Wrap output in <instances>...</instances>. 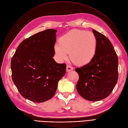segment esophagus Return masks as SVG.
Wrapping results in <instances>:
<instances>
[{"label": "esophagus", "mask_w": 128, "mask_h": 128, "mask_svg": "<svg viewBox=\"0 0 128 128\" xmlns=\"http://www.w3.org/2000/svg\"><path fill=\"white\" fill-rule=\"evenodd\" d=\"M73 69H74V68L72 66H70V65H68L66 66V71H67V72H70V71H72Z\"/></svg>", "instance_id": "34e87169"}]
</instances>
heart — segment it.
Masks as SVG:
<instances>
[{"mask_svg":"<svg viewBox=\"0 0 128 128\" xmlns=\"http://www.w3.org/2000/svg\"><path fill=\"white\" fill-rule=\"evenodd\" d=\"M58 44L54 46V50L59 61L66 60L69 53L74 64L86 65L96 56L98 42L93 32L73 29L59 38Z\"/></svg>","mask_w":128,"mask_h":128,"instance_id":"obj_1","label":"heart"}]
</instances>
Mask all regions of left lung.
I'll return each instance as SVG.
<instances>
[{
    "label": "left lung",
    "mask_w": 128,
    "mask_h": 128,
    "mask_svg": "<svg viewBox=\"0 0 128 128\" xmlns=\"http://www.w3.org/2000/svg\"><path fill=\"white\" fill-rule=\"evenodd\" d=\"M98 46L96 56L90 63L78 68L79 75L76 85L78 93L84 99L96 102L111 93L118 78V59L108 38L93 29Z\"/></svg>",
    "instance_id": "obj_1"
}]
</instances>
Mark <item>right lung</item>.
Segmentation results:
<instances>
[{"instance_id":"add662e5","label":"right lung","mask_w":128,"mask_h":128,"mask_svg":"<svg viewBox=\"0 0 128 128\" xmlns=\"http://www.w3.org/2000/svg\"><path fill=\"white\" fill-rule=\"evenodd\" d=\"M57 32L46 29L26 38L11 59L12 81L25 99L36 102L51 99L66 72V64L53 58Z\"/></svg>"}]
</instances>
